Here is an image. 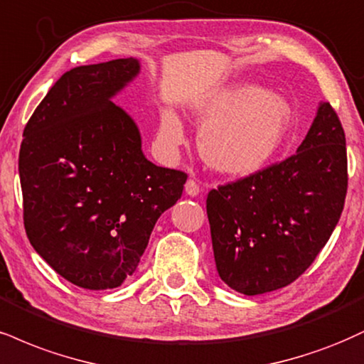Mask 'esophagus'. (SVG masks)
Wrapping results in <instances>:
<instances>
[{"label":"esophagus","mask_w":364,"mask_h":364,"mask_svg":"<svg viewBox=\"0 0 364 364\" xmlns=\"http://www.w3.org/2000/svg\"><path fill=\"white\" fill-rule=\"evenodd\" d=\"M185 190H186V193L190 195V196H196L200 193V185H198V181H196V179H193V178H190L186 181V185H185Z\"/></svg>","instance_id":"obj_1"}]
</instances>
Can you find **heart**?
I'll list each match as a JSON object with an SVG mask.
<instances>
[{"instance_id":"b5f03b06","label":"heart","mask_w":364,"mask_h":364,"mask_svg":"<svg viewBox=\"0 0 364 364\" xmlns=\"http://www.w3.org/2000/svg\"><path fill=\"white\" fill-rule=\"evenodd\" d=\"M207 124L200 132V152L218 173L244 176L261 169L278 151L291 125V105L282 95L252 85L215 91L193 108ZM161 132L173 146L185 140L174 113L166 112Z\"/></svg>"}]
</instances>
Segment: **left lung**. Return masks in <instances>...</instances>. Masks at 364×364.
Wrapping results in <instances>:
<instances>
[{"label":"left lung","instance_id":"obj_1","mask_svg":"<svg viewBox=\"0 0 364 364\" xmlns=\"http://www.w3.org/2000/svg\"><path fill=\"white\" fill-rule=\"evenodd\" d=\"M346 191L344 129L332 105L322 103L295 154L208 193L218 277L244 295L295 282L336 229Z\"/></svg>","mask_w":364,"mask_h":364}]
</instances>
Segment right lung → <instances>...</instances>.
Segmentation results:
<instances>
[{"label": "right lung", "instance_id": "right-lung-1", "mask_svg": "<svg viewBox=\"0 0 364 364\" xmlns=\"http://www.w3.org/2000/svg\"><path fill=\"white\" fill-rule=\"evenodd\" d=\"M139 73L115 59L64 73L23 130L18 171L27 237L55 273L86 290L120 287L188 174L146 159L134 120L112 103Z\"/></svg>", "mask_w": 364, "mask_h": 364}]
</instances>
